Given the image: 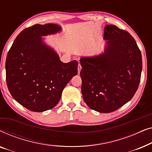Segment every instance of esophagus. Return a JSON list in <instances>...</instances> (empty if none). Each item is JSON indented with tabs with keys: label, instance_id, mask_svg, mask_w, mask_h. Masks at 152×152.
<instances>
[{
	"label": "esophagus",
	"instance_id": "esophagus-1",
	"mask_svg": "<svg viewBox=\"0 0 152 152\" xmlns=\"http://www.w3.org/2000/svg\"><path fill=\"white\" fill-rule=\"evenodd\" d=\"M77 70H78V74H80L81 70H82V66H81L80 64H78V68H77Z\"/></svg>",
	"mask_w": 152,
	"mask_h": 152
}]
</instances>
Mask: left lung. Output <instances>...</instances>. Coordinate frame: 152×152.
Listing matches in <instances>:
<instances>
[{
  "instance_id": "obj_1",
  "label": "left lung",
  "mask_w": 152,
  "mask_h": 152,
  "mask_svg": "<svg viewBox=\"0 0 152 152\" xmlns=\"http://www.w3.org/2000/svg\"><path fill=\"white\" fill-rule=\"evenodd\" d=\"M104 53L80 59L83 99L100 113L117 110L132 98L138 88L142 55L128 32L113 25L104 27Z\"/></svg>"
}]
</instances>
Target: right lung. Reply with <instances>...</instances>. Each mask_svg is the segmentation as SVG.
I'll list each match as a JSON object with an SVG mask.
<instances>
[{
    "label": "right lung",
    "mask_w": 152,
    "mask_h": 152,
    "mask_svg": "<svg viewBox=\"0 0 152 152\" xmlns=\"http://www.w3.org/2000/svg\"><path fill=\"white\" fill-rule=\"evenodd\" d=\"M61 30L56 24L34 25L16 37L7 53V88L16 102L32 111L55 107L66 84L77 74V61L63 63L42 38Z\"/></svg>",
    "instance_id": "right-lung-1"
}]
</instances>
